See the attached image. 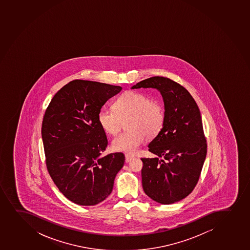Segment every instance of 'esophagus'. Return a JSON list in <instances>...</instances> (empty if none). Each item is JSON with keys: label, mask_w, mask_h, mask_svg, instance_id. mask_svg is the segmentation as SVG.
Masks as SVG:
<instances>
[{"label": "esophagus", "mask_w": 250, "mask_h": 250, "mask_svg": "<svg viewBox=\"0 0 250 250\" xmlns=\"http://www.w3.org/2000/svg\"><path fill=\"white\" fill-rule=\"evenodd\" d=\"M134 159V157L129 154H125V163H129L131 161L132 159Z\"/></svg>", "instance_id": "1"}]
</instances>
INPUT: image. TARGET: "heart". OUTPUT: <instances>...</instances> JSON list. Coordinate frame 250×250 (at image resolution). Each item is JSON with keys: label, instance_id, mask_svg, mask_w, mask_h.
Here are the masks:
<instances>
[{"label": "heart", "instance_id": "heart-1", "mask_svg": "<svg viewBox=\"0 0 250 250\" xmlns=\"http://www.w3.org/2000/svg\"><path fill=\"white\" fill-rule=\"evenodd\" d=\"M115 110L102 108L97 116L102 129L110 135L117 134L126 123V132L112 140L113 149L134 153L145 137L152 139L159 134L165 121L164 108L160 102L140 91L124 92L114 104Z\"/></svg>", "mask_w": 250, "mask_h": 250}]
</instances>
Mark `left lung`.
I'll use <instances>...</instances> for the list:
<instances>
[{
  "mask_svg": "<svg viewBox=\"0 0 250 250\" xmlns=\"http://www.w3.org/2000/svg\"><path fill=\"white\" fill-rule=\"evenodd\" d=\"M158 89L165 121L148 151L161 157L141 159L143 189L153 201L172 204L185 198L198 183L207 156V139L198 105L189 91L170 78L153 77L132 89Z\"/></svg>",
  "mask_w": 250,
  "mask_h": 250,
  "instance_id": "8db88e82",
  "label": "left lung"
}]
</instances>
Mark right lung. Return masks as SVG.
<instances>
[{
	"instance_id": "obj_1",
	"label": "right lung",
	"mask_w": 250,
	"mask_h": 250,
	"mask_svg": "<svg viewBox=\"0 0 250 250\" xmlns=\"http://www.w3.org/2000/svg\"><path fill=\"white\" fill-rule=\"evenodd\" d=\"M121 89L77 79L62 86L46 109L41 128L46 167L59 191L75 204L104 201L123 167V153L101 156L108 140L97 120L103 105Z\"/></svg>"
}]
</instances>
